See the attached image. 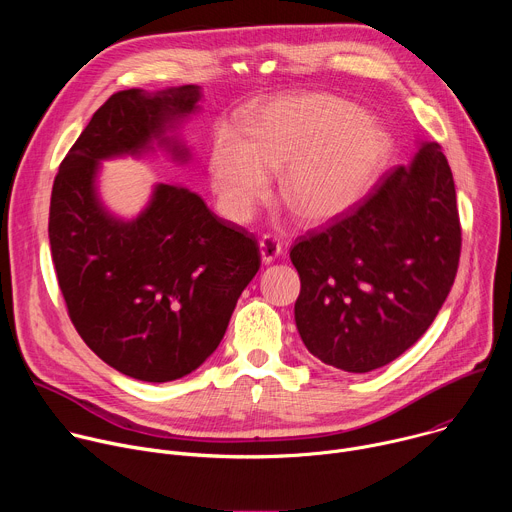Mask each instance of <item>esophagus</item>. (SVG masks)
I'll use <instances>...</instances> for the list:
<instances>
[{
  "instance_id": "obj_1",
  "label": "esophagus",
  "mask_w": 512,
  "mask_h": 512,
  "mask_svg": "<svg viewBox=\"0 0 512 512\" xmlns=\"http://www.w3.org/2000/svg\"><path fill=\"white\" fill-rule=\"evenodd\" d=\"M281 243L279 239H275L273 235H263L259 241V251L263 257V263H273L277 259V255L281 253Z\"/></svg>"
}]
</instances>
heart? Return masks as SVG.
Wrapping results in <instances>:
<instances>
[{
  "label": "heart",
  "mask_w": 512,
  "mask_h": 512,
  "mask_svg": "<svg viewBox=\"0 0 512 512\" xmlns=\"http://www.w3.org/2000/svg\"><path fill=\"white\" fill-rule=\"evenodd\" d=\"M389 143L364 113L330 95L269 105L241 137L216 131L210 184L223 212L247 223L281 174L279 196L304 221L324 223L352 208L379 174Z\"/></svg>",
  "instance_id": "heart-1"
}]
</instances>
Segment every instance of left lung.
Wrapping results in <instances>:
<instances>
[{
  "label": "left lung",
  "mask_w": 512,
  "mask_h": 512,
  "mask_svg": "<svg viewBox=\"0 0 512 512\" xmlns=\"http://www.w3.org/2000/svg\"><path fill=\"white\" fill-rule=\"evenodd\" d=\"M462 249L456 186L427 141L289 257L302 281L296 326L330 367L369 373L413 346L454 285Z\"/></svg>",
  "instance_id": "1"
}]
</instances>
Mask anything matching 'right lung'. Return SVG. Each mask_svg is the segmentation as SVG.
Masks as SVG:
<instances>
[{"label": "right lung", "mask_w": 512, "mask_h": 512, "mask_svg": "<svg viewBox=\"0 0 512 512\" xmlns=\"http://www.w3.org/2000/svg\"><path fill=\"white\" fill-rule=\"evenodd\" d=\"M194 85L111 95L54 178L48 239L62 298L85 344L115 371L168 383L221 344L239 296L261 265L259 245L182 186H156L150 206L121 223L95 194L99 162L139 154L196 109Z\"/></svg>", "instance_id": "1"}]
</instances>
